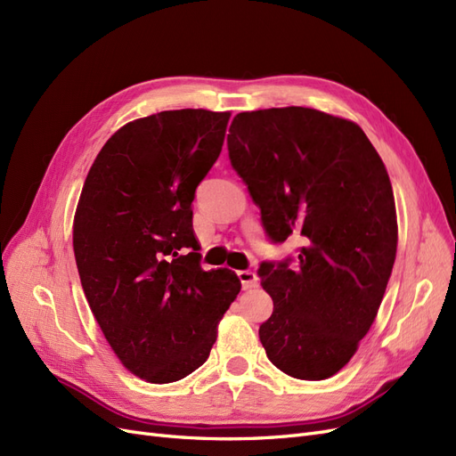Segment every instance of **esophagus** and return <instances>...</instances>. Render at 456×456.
<instances>
[{
  "mask_svg": "<svg viewBox=\"0 0 456 456\" xmlns=\"http://www.w3.org/2000/svg\"><path fill=\"white\" fill-rule=\"evenodd\" d=\"M237 274L240 278V284H242L244 289H252V288L259 286V278H257V274L254 271L244 269V271H239Z\"/></svg>",
  "mask_w": 456,
  "mask_h": 456,
  "instance_id": "obj_1",
  "label": "esophagus"
}]
</instances>
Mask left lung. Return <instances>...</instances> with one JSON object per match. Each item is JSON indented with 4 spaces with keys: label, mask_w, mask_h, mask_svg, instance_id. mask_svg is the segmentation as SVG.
<instances>
[{
    "label": "left lung",
    "mask_w": 456,
    "mask_h": 456,
    "mask_svg": "<svg viewBox=\"0 0 456 456\" xmlns=\"http://www.w3.org/2000/svg\"><path fill=\"white\" fill-rule=\"evenodd\" d=\"M229 132L231 165L267 237L301 240L296 265L291 257L259 265L274 303L261 345L286 375L328 379L370 331L394 267L388 172L356 123L318 110L244 111Z\"/></svg>",
    "instance_id": "8db88e82"
}]
</instances>
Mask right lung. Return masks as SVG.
<instances>
[{
	"instance_id": "1",
	"label": "right lung",
	"mask_w": 456,
	"mask_h": 456,
	"mask_svg": "<svg viewBox=\"0 0 456 456\" xmlns=\"http://www.w3.org/2000/svg\"><path fill=\"white\" fill-rule=\"evenodd\" d=\"M229 117L174 110L132 121L81 191L73 252L85 297L117 358L148 383H174L207 362L240 291L232 271H202L191 208Z\"/></svg>"
}]
</instances>
